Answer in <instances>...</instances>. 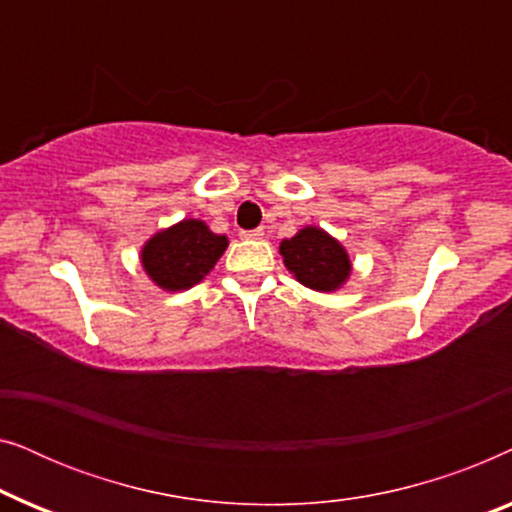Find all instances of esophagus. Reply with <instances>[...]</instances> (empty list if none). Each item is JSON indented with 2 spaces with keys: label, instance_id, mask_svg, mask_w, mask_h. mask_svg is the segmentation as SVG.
Segmentation results:
<instances>
[{
  "label": "esophagus",
  "instance_id": "esophagus-1",
  "mask_svg": "<svg viewBox=\"0 0 512 512\" xmlns=\"http://www.w3.org/2000/svg\"><path fill=\"white\" fill-rule=\"evenodd\" d=\"M240 237H242V240H261V237H263V228H254V230H242Z\"/></svg>",
  "mask_w": 512,
  "mask_h": 512
}]
</instances>
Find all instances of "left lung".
Segmentation results:
<instances>
[{"label":"left lung","instance_id":"left-lung-1","mask_svg":"<svg viewBox=\"0 0 512 512\" xmlns=\"http://www.w3.org/2000/svg\"><path fill=\"white\" fill-rule=\"evenodd\" d=\"M279 254L300 284L314 291H335L347 282L352 263L342 244L321 228L307 226L279 244Z\"/></svg>","mask_w":512,"mask_h":512}]
</instances>
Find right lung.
Here are the masks:
<instances>
[{"instance_id":"obj_1","label":"right lung","mask_w":512,"mask_h":512,"mask_svg":"<svg viewBox=\"0 0 512 512\" xmlns=\"http://www.w3.org/2000/svg\"><path fill=\"white\" fill-rule=\"evenodd\" d=\"M226 247V235L212 233L198 219H186L144 244L142 265L160 289L184 291L214 268Z\"/></svg>"}]
</instances>
